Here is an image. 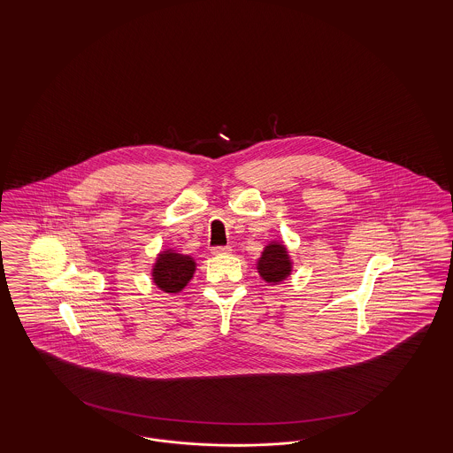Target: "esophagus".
<instances>
[{
	"label": "esophagus",
	"instance_id": "obj_1",
	"mask_svg": "<svg viewBox=\"0 0 453 453\" xmlns=\"http://www.w3.org/2000/svg\"><path fill=\"white\" fill-rule=\"evenodd\" d=\"M233 250H231V246H217V248H212V255H229Z\"/></svg>",
	"mask_w": 453,
	"mask_h": 453
}]
</instances>
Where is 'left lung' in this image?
Instances as JSON below:
<instances>
[{
    "label": "left lung",
    "instance_id": "obj_1",
    "mask_svg": "<svg viewBox=\"0 0 453 453\" xmlns=\"http://www.w3.org/2000/svg\"><path fill=\"white\" fill-rule=\"evenodd\" d=\"M257 268L259 277L272 285L285 280L292 272V261L287 248L281 242H270L265 246Z\"/></svg>",
    "mask_w": 453,
    "mask_h": 453
}]
</instances>
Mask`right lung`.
<instances>
[{
  "label": "right lung",
  "mask_w": 453,
  "mask_h": 453,
  "mask_svg": "<svg viewBox=\"0 0 453 453\" xmlns=\"http://www.w3.org/2000/svg\"><path fill=\"white\" fill-rule=\"evenodd\" d=\"M195 261L188 255H180L173 250L161 251L152 268V281L166 294L181 292L195 273Z\"/></svg>",
  "instance_id": "obj_1"
}]
</instances>
